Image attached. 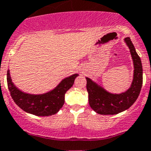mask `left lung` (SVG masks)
<instances>
[{
  "instance_id": "1",
  "label": "left lung",
  "mask_w": 151,
  "mask_h": 151,
  "mask_svg": "<svg viewBox=\"0 0 151 151\" xmlns=\"http://www.w3.org/2000/svg\"><path fill=\"white\" fill-rule=\"evenodd\" d=\"M129 47L134 61V79L129 89L125 93L113 94L86 78V89L89 93V103L91 108L99 114L114 115L129 109L140 95L143 84V68L140 56L135 50L129 38L124 39Z\"/></svg>"
}]
</instances>
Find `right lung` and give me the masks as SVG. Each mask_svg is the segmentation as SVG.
Listing matches in <instances>:
<instances>
[{"label": "right lung", "mask_w": 151, "mask_h": 151, "mask_svg": "<svg viewBox=\"0 0 151 151\" xmlns=\"http://www.w3.org/2000/svg\"><path fill=\"white\" fill-rule=\"evenodd\" d=\"M78 74L64 78L53 90L45 94L33 95L24 93L12 83L9 70L7 72L8 89L14 103L24 111L39 116L54 115L58 113L65 103V94L73 86Z\"/></svg>", "instance_id": "1"}]
</instances>
